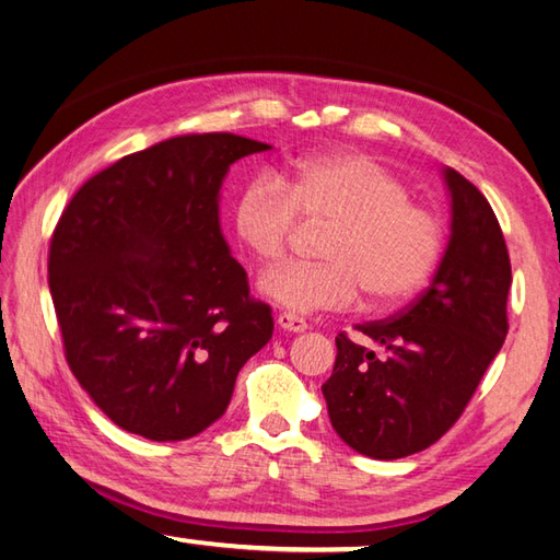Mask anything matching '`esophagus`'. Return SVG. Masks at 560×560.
<instances>
[{
  "label": "esophagus",
  "instance_id": "34e87169",
  "mask_svg": "<svg viewBox=\"0 0 560 560\" xmlns=\"http://www.w3.org/2000/svg\"><path fill=\"white\" fill-rule=\"evenodd\" d=\"M277 323H279V328L281 330H289V332H303L308 328V323L301 318V315H296V313H279L277 315Z\"/></svg>",
  "mask_w": 560,
  "mask_h": 560
}]
</instances>
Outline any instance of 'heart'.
<instances>
[{"label": "heart", "mask_w": 560, "mask_h": 560, "mask_svg": "<svg viewBox=\"0 0 560 560\" xmlns=\"http://www.w3.org/2000/svg\"><path fill=\"white\" fill-rule=\"evenodd\" d=\"M296 218L328 222L315 264H283L259 289L279 306L340 311L368 293L372 306H394L419 291L441 257V225L409 200L399 176L364 154L301 161L279 180L252 178L232 206L240 245L261 264L287 254Z\"/></svg>", "instance_id": "heart-1"}]
</instances>
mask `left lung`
Here are the masks:
<instances>
[{
  "label": "left lung",
  "mask_w": 560,
  "mask_h": 560,
  "mask_svg": "<svg viewBox=\"0 0 560 560\" xmlns=\"http://www.w3.org/2000/svg\"><path fill=\"white\" fill-rule=\"evenodd\" d=\"M451 240L439 271L389 320L354 325L372 342L340 332L323 384L335 433L362 455L396 460L433 445L460 419L510 330L512 264L490 202L445 168Z\"/></svg>",
  "instance_id": "left-lung-1"
}]
</instances>
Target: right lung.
<instances>
[{
    "label": "right lung",
    "mask_w": 560,
    "mask_h": 560,
    "mask_svg": "<svg viewBox=\"0 0 560 560\" xmlns=\"http://www.w3.org/2000/svg\"><path fill=\"white\" fill-rule=\"evenodd\" d=\"M267 149L228 131L159 141L85 180L60 215L48 287L66 360L119 429L192 439L271 340L218 206L228 168Z\"/></svg>",
    "instance_id": "1"
}]
</instances>
